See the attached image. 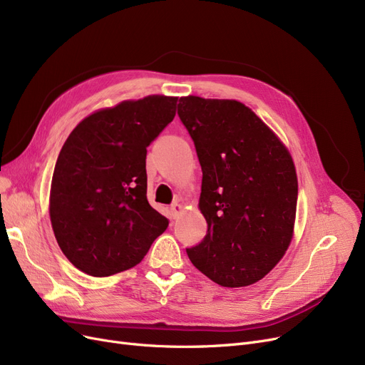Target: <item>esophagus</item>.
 I'll return each mask as SVG.
<instances>
[{
	"label": "esophagus",
	"mask_w": 365,
	"mask_h": 365,
	"mask_svg": "<svg viewBox=\"0 0 365 365\" xmlns=\"http://www.w3.org/2000/svg\"><path fill=\"white\" fill-rule=\"evenodd\" d=\"M182 212H183V207H182L179 202H174L171 207H170V215H171L173 219H178Z\"/></svg>",
	"instance_id": "esophagus-1"
}]
</instances>
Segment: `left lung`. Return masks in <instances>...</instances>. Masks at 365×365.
<instances>
[{
	"label": "left lung",
	"mask_w": 365,
	"mask_h": 365,
	"mask_svg": "<svg viewBox=\"0 0 365 365\" xmlns=\"http://www.w3.org/2000/svg\"><path fill=\"white\" fill-rule=\"evenodd\" d=\"M180 120L192 137L202 171L198 209L204 240L186 253L225 288L257 283L288 250L295 225L298 180L288 148L235 100L182 97Z\"/></svg>",
	"instance_id": "1"
}]
</instances>
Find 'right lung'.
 <instances>
[{
	"label": "right lung",
	"instance_id": "add662e5",
	"mask_svg": "<svg viewBox=\"0 0 365 365\" xmlns=\"http://www.w3.org/2000/svg\"><path fill=\"white\" fill-rule=\"evenodd\" d=\"M178 97L149 95L78 122L55 165L49 215L78 270L107 277L145 258L168 219L148 201V146L176 116Z\"/></svg>",
	"mask_w": 365,
	"mask_h": 365
}]
</instances>
